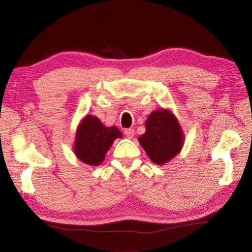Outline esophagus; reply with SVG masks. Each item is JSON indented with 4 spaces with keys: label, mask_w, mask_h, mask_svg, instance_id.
<instances>
[{
    "label": "esophagus",
    "mask_w": 252,
    "mask_h": 252,
    "mask_svg": "<svg viewBox=\"0 0 252 252\" xmlns=\"http://www.w3.org/2000/svg\"><path fill=\"white\" fill-rule=\"evenodd\" d=\"M124 133H125V135L127 136L128 139H131V138H133V135H134V130H133V129L127 128V129H125V130H124Z\"/></svg>",
    "instance_id": "obj_1"
}]
</instances>
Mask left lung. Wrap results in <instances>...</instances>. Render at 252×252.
Returning a JSON list of instances; mask_svg holds the SVG:
<instances>
[{
  "label": "left lung",
  "instance_id": "1",
  "mask_svg": "<svg viewBox=\"0 0 252 252\" xmlns=\"http://www.w3.org/2000/svg\"><path fill=\"white\" fill-rule=\"evenodd\" d=\"M145 126L146 132L140 136L139 142L152 162L163 165L179 154L184 139L178 121L170 111H154Z\"/></svg>",
  "mask_w": 252,
  "mask_h": 252
}]
</instances>
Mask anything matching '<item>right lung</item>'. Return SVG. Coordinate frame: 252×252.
Wrapping results in <instances>:
<instances>
[{
  "label": "right lung",
  "mask_w": 252,
  "mask_h": 252,
  "mask_svg": "<svg viewBox=\"0 0 252 252\" xmlns=\"http://www.w3.org/2000/svg\"><path fill=\"white\" fill-rule=\"evenodd\" d=\"M117 127H105L95 117L86 116L78 128L74 143V154L88 165H100L113 141L121 138Z\"/></svg>",
  "instance_id": "add662e5"
}]
</instances>
